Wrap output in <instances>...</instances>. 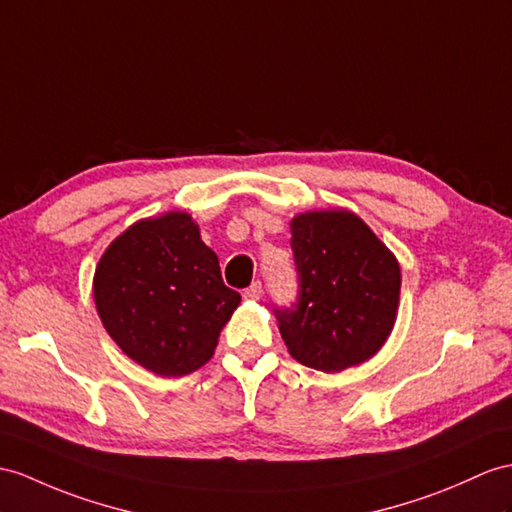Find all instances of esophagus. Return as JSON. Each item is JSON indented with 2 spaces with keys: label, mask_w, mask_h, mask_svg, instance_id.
I'll use <instances>...</instances> for the list:
<instances>
[{
  "label": "esophagus",
  "mask_w": 512,
  "mask_h": 512,
  "mask_svg": "<svg viewBox=\"0 0 512 512\" xmlns=\"http://www.w3.org/2000/svg\"><path fill=\"white\" fill-rule=\"evenodd\" d=\"M260 295H263V284H260V282H252L243 291L245 299H260Z\"/></svg>",
  "instance_id": "obj_1"
}]
</instances>
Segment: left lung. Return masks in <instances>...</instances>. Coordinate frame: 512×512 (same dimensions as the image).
<instances>
[{
  "instance_id": "8db88e82",
  "label": "left lung",
  "mask_w": 512,
  "mask_h": 512,
  "mask_svg": "<svg viewBox=\"0 0 512 512\" xmlns=\"http://www.w3.org/2000/svg\"><path fill=\"white\" fill-rule=\"evenodd\" d=\"M297 297L273 306L299 363L343 371L365 363L391 334L400 265L376 234L347 210H319L291 221Z\"/></svg>"
}]
</instances>
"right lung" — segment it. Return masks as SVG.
<instances>
[{
  "label": "right lung",
  "mask_w": 512,
  "mask_h": 512,
  "mask_svg": "<svg viewBox=\"0 0 512 512\" xmlns=\"http://www.w3.org/2000/svg\"><path fill=\"white\" fill-rule=\"evenodd\" d=\"M104 328L132 360L158 376L208 363L241 295L223 284L219 260L186 213L134 223L95 269Z\"/></svg>",
  "instance_id": "obj_1"
}]
</instances>
